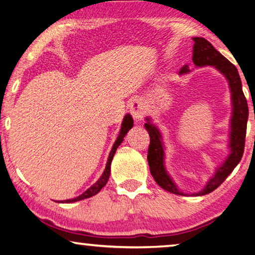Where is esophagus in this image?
<instances>
[{
	"label": "esophagus",
	"mask_w": 255,
	"mask_h": 255,
	"mask_svg": "<svg viewBox=\"0 0 255 255\" xmlns=\"http://www.w3.org/2000/svg\"><path fill=\"white\" fill-rule=\"evenodd\" d=\"M130 114L132 116V118L136 120V123L143 120L144 116L146 114V109H145V105L141 99H135V100L131 101Z\"/></svg>",
	"instance_id": "34e87169"
}]
</instances>
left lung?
I'll return each mask as SVG.
<instances>
[{
  "label": "left lung",
  "mask_w": 255,
  "mask_h": 255,
  "mask_svg": "<svg viewBox=\"0 0 255 255\" xmlns=\"http://www.w3.org/2000/svg\"><path fill=\"white\" fill-rule=\"evenodd\" d=\"M193 53L192 62L197 67L213 66L218 72L225 76L228 82L231 90L232 99V116L230 122V141H228V149L230 154L223 162L222 165L216 167L215 173L207 181L204 188L199 191L191 193V196H205L214 191L218 188L226 178L230 175L233 170L235 169L237 164L240 163L244 153L245 135H247V125L249 118V107L248 101L244 97L243 90H242V82L237 68L233 65L230 60L226 59L214 48L205 38L193 37ZM190 72L189 66L185 65L180 71V75L188 74ZM146 130L148 131L150 143L148 147L147 161L150 170V174L153 175L154 180L159 187L166 191L174 195L187 196L189 193H184L178 188V185L171 178L169 172L165 167V146L163 143L162 132L159 131L157 126L152 123V119L146 118V124L144 125Z\"/></svg>",
  "instance_id": "left-lung-1"
}]
</instances>
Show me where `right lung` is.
<instances>
[{"label": "right lung", "instance_id": "add662e5", "mask_svg": "<svg viewBox=\"0 0 255 255\" xmlns=\"http://www.w3.org/2000/svg\"><path fill=\"white\" fill-rule=\"evenodd\" d=\"M133 126V120L132 117L129 114H127L126 116L124 117L123 120V124H122V128H120V131H119V135L117 137V139H116L114 146H112V148L109 153V157H108V162H107V165H106V169L103 171L102 175L100 176V179H99L96 183L93 185H91L86 191H84L82 195H80L79 197H75V198H72V199H68V200H63V201H59V202H66V204H70V202H75V201H80V200H83L86 199V198H90L92 196H96L97 193L100 191V190L105 187L107 184L108 180H109V176H110V171H111V162H112V158L115 156V153L117 148L119 147V145L123 143L124 140V137L127 135V132L130 130Z\"/></svg>", "mask_w": 255, "mask_h": 255}]
</instances>
